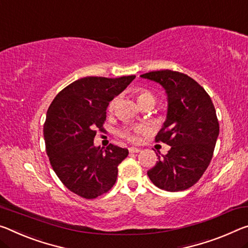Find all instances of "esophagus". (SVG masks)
I'll return each instance as SVG.
<instances>
[{"label": "esophagus", "mask_w": 248, "mask_h": 248, "mask_svg": "<svg viewBox=\"0 0 248 248\" xmlns=\"http://www.w3.org/2000/svg\"><path fill=\"white\" fill-rule=\"evenodd\" d=\"M129 151H130L131 153H138L141 151V149L136 148V147H131V148H129Z\"/></svg>", "instance_id": "esophagus-1"}]
</instances>
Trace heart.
Returning a JSON list of instances; mask_svg holds the SVG:
<instances>
[{
	"label": "heart",
	"instance_id": "obj_1",
	"mask_svg": "<svg viewBox=\"0 0 248 248\" xmlns=\"http://www.w3.org/2000/svg\"><path fill=\"white\" fill-rule=\"evenodd\" d=\"M136 96H137V100H138L139 105H143V104L155 105V95H153L150 90H148L145 88L137 89ZM116 104H117V98H113V99L110 101L108 105L109 111H113V109H115V107H116ZM144 132H147V128L143 127V125H139V127L125 129V130L121 132V136H123L125 139L133 141V142H137V141L139 140V135H141V133H144Z\"/></svg>",
	"mask_w": 248,
	"mask_h": 248
}]
</instances>
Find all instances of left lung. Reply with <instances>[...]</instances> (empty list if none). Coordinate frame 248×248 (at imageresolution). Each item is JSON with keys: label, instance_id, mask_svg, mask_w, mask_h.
Returning a JSON list of instances; mask_svg holds the SVG:
<instances>
[{"label": "left lung", "instance_id": "8db88e82", "mask_svg": "<svg viewBox=\"0 0 248 248\" xmlns=\"http://www.w3.org/2000/svg\"><path fill=\"white\" fill-rule=\"evenodd\" d=\"M166 90L168 111L155 141L171 147L148 171L151 182L169 192L184 191L198 182L213 156L219 125L210 96L187 75L156 70L141 75Z\"/></svg>", "mask_w": 248, "mask_h": 248}]
</instances>
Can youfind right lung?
Returning a JSON list of instances; mask_svg holds the SVG:
<instances>
[{
	"mask_svg": "<svg viewBox=\"0 0 248 248\" xmlns=\"http://www.w3.org/2000/svg\"><path fill=\"white\" fill-rule=\"evenodd\" d=\"M135 75L119 78L84 77L64 88L50 104L44 124L46 152L62 184L75 194L96 199L113 186L118 166L128 149L93 143L103 131L110 101L128 87Z\"/></svg>",
	"mask_w": 248,
	"mask_h": 248,
	"instance_id": "obj_1",
	"label": "right lung"
}]
</instances>
